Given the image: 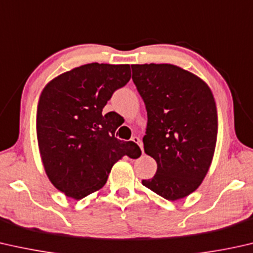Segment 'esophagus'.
Returning a JSON list of instances; mask_svg holds the SVG:
<instances>
[{
  "label": "esophagus",
  "instance_id": "34e87169",
  "mask_svg": "<svg viewBox=\"0 0 253 253\" xmlns=\"http://www.w3.org/2000/svg\"><path fill=\"white\" fill-rule=\"evenodd\" d=\"M131 140H132L133 142H135V144H137L139 147L141 148V151H142V153H144V146H142V141L140 140V138L139 137H137V135H134V137H132L131 138Z\"/></svg>",
  "mask_w": 253,
  "mask_h": 253
}]
</instances>
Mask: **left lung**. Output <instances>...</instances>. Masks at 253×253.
<instances>
[{"mask_svg":"<svg viewBox=\"0 0 253 253\" xmlns=\"http://www.w3.org/2000/svg\"><path fill=\"white\" fill-rule=\"evenodd\" d=\"M147 111L144 149L157 163L145 187L175 201L196 190L206 177L217 141L218 118L210 87L170 64L131 65Z\"/></svg>","mask_w":253,"mask_h":253,"instance_id":"left-lung-1","label":"left lung"}]
</instances>
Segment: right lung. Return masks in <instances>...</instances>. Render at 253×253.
Masks as SVG:
<instances>
[{
	"label": "right lung",
	"instance_id": "add662e5",
	"mask_svg": "<svg viewBox=\"0 0 253 253\" xmlns=\"http://www.w3.org/2000/svg\"><path fill=\"white\" fill-rule=\"evenodd\" d=\"M130 79V65L92 63L59 75L42 91L36 116L40 154L50 181L66 196L83 199L106 184L124 155L140 156L137 144L115 138L116 113H102Z\"/></svg>",
	"mask_w": 253,
	"mask_h": 253
}]
</instances>
